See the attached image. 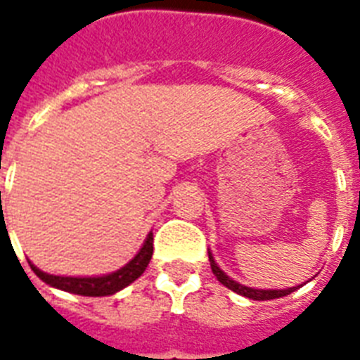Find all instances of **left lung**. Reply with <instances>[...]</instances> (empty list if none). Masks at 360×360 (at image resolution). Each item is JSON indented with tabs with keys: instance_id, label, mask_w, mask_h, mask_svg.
<instances>
[{
	"instance_id": "8db88e82",
	"label": "left lung",
	"mask_w": 360,
	"mask_h": 360,
	"mask_svg": "<svg viewBox=\"0 0 360 360\" xmlns=\"http://www.w3.org/2000/svg\"><path fill=\"white\" fill-rule=\"evenodd\" d=\"M209 262H211V269H213V274L217 276V280H219L220 284H224L228 290L236 291V293H239V295L246 297V299H252V301H271V299H278V297H285L290 295L291 291L299 290L301 285H297V288H285V290H257V288H248V285H243L239 284L237 280L230 278L228 274L222 271V269L217 265V262H214L213 254H211V250H209Z\"/></svg>"
}]
</instances>
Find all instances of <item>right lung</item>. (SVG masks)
<instances>
[{
  "mask_svg": "<svg viewBox=\"0 0 360 360\" xmlns=\"http://www.w3.org/2000/svg\"><path fill=\"white\" fill-rule=\"evenodd\" d=\"M153 256V231H149L143 240V245L138 250L132 259L121 269L108 274H98V276H59V274H48L35 267L30 262L31 271L48 285H52L56 290L69 291L75 295L84 297H106L114 295L129 284H132L136 278H140L146 267L149 265Z\"/></svg>",
  "mask_w": 360,
  "mask_h": 360,
  "instance_id": "add662e5",
  "label": "right lung"
}]
</instances>
